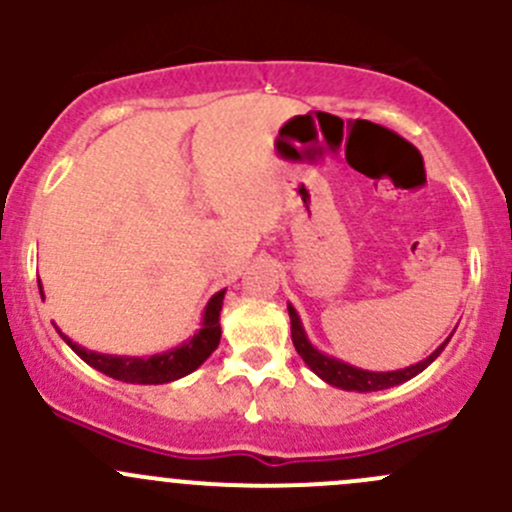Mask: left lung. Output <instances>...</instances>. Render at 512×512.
Returning a JSON list of instances; mask_svg holds the SVG:
<instances>
[{
    "instance_id": "left-lung-1",
    "label": "left lung",
    "mask_w": 512,
    "mask_h": 512,
    "mask_svg": "<svg viewBox=\"0 0 512 512\" xmlns=\"http://www.w3.org/2000/svg\"><path fill=\"white\" fill-rule=\"evenodd\" d=\"M287 312H289V322H292V344H294V349H297V354L304 359V364H307L309 369L319 376V379L327 381V384L337 386V389H344V391H359V394H364V391L391 389V386H399V384H404V381L414 379L416 374H421V371L426 369V366L431 364V361L436 359L443 349H446V344L451 342V337H453L451 334V337H448L446 342H443L431 356H426V359L418 361V364L406 366V369L366 371V369H356V366L347 364V361H339V359H334V356H327V354L319 352V349H314L312 342L307 339V334H304V327H302V322H299L297 309H294L292 304H287Z\"/></svg>"
}]
</instances>
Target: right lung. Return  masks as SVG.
<instances>
[{
    "mask_svg": "<svg viewBox=\"0 0 512 512\" xmlns=\"http://www.w3.org/2000/svg\"><path fill=\"white\" fill-rule=\"evenodd\" d=\"M39 292H41V282H39ZM44 297V292H41ZM223 292L213 294V299L208 302L203 314V327L200 332L195 334L193 339H188L180 347L170 349V352L163 354H153L148 359L143 356H113V354H96L89 352V349L79 347L76 342H71L66 334H61L66 344L74 349L81 359L86 361L89 366L101 371V374L111 376V379L126 381V384H168V381L180 379V376H188L190 371L198 369L210 354L218 349L220 344V309H223Z\"/></svg>",
    "mask_w": 512,
    "mask_h": 512,
    "instance_id": "right-lung-1",
    "label": "right lung"
}]
</instances>
